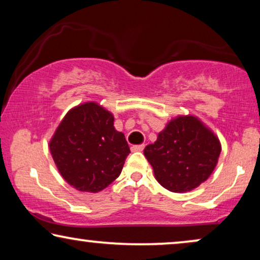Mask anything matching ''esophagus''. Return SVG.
<instances>
[{"mask_svg":"<svg viewBox=\"0 0 260 260\" xmlns=\"http://www.w3.org/2000/svg\"><path fill=\"white\" fill-rule=\"evenodd\" d=\"M144 149V144H140V145H134L131 147V151L136 152V151H142Z\"/></svg>","mask_w":260,"mask_h":260,"instance_id":"esophagus-1","label":"esophagus"}]
</instances>
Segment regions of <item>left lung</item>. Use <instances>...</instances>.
Masks as SVG:
<instances>
[{
	"label": "left lung",
	"instance_id": "8db88e82",
	"mask_svg": "<svg viewBox=\"0 0 260 260\" xmlns=\"http://www.w3.org/2000/svg\"><path fill=\"white\" fill-rule=\"evenodd\" d=\"M221 145L194 116H179L167 124L155 143L144 149L156 180L170 191L183 193L200 186L214 170Z\"/></svg>",
	"mask_w": 260,
	"mask_h": 260
}]
</instances>
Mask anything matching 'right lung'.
<instances>
[{
    "instance_id": "add662e5",
    "label": "right lung",
    "mask_w": 260,
    "mask_h": 260,
    "mask_svg": "<svg viewBox=\"0 0 260 260\" xmlns=\"http://www.w3.org/2000/svg\"><path fill=\"white\" fill-rule=\"evenodd\" d=\"M113 115L90 102L71 109L56 127L49 150L63 180L97 193L120 175L130 149L113 126Z\"/></svg>"
}]
</instances>
